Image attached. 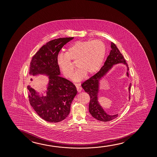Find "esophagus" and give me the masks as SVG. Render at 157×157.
Returning a JSON list of instances; mask_svg holds the SVG:
<instances>
[{"instance_id":"obj_1","label":"esophagus","mask_w":157,"mask_h":157,"mask_svg":"<svg viewBox=\"0 0 157 157\" xmlns=\"http://www.w3.org/2000/svg\"><path fill=\"white\" fill-rule=\"evenodd\" d=\"M80 85L79 84H76L75 85V86H76V87H77V89L78 92H80L82 90V87L81 86H80Z\"/></svg>"}]
</instances>
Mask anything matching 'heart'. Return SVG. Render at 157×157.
Here are the masks:
<instances>
[{
    "mask_svg": "<svg viewBox=\"0 0 157 157\" xmlns=\"http://www.w3.org/2000/svg\"><path fill=\"white\" fill-rule=\"evenodd\" d=\"M106 53V45L101 40L77 41L67 49L66 54L57 57V64L65 77L69 78L75 66L71 60L77 62L78 69L73 75L74 82H80L87 73L91 75L99 70Z\"/></svg>",
    "mask_w": 157,
    "mask_h": 157,
    "instance_id": "1",
    "label": "heart"
}]
</instances>
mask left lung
I'll return each mask as SVG.
<instances>
[{
    "instance_id": "left-lung-1",
    "label": "left lung",
    "mask_w": 157,
    "mask_h": 157,
    "mask_svg": "<svg viewBox=\"0 0 157 157\" xmlns=\"http://www.w3.org/2000/svg\"><path fill=\"white\" fill-rule=\"evenodd\" d=\"M111 48L112 50L110 52L109 55L108 56L104 65L101 67L100 71L82 84V87L84 90L90 96L89 112L94 118L102 122H108L112 120L117 117L118 114L110 115L107 114L100 105L98 99L100 80L109 71L113 65L119 63H122L127 66V77H129V67L122 55L116 45L113 42H111ZM131 86L130 83L128 88L129 93ZM129 98L130 99V95Z\"/></svg>"
}]
</instances>
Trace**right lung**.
<instances>
[{
    "instance_id": "obj_1",
    "label": "right lung",
    "mask_w": 157,
    "mask_h": 157,
    "mask_svg": "<svg viewBox=\"0 0 157 157\" xmlns=\"http://www.w3.org/2000/svg\"><path fill=\"white\" fill-rule=\"evenodd\" d=\"M74 37L55 39L43 45L33 57L29 71V80L35 75L48 76L46 96H40L32 87L28 85L30 105L44 120L57 123L67 118L71 103L77 90L72 82L60 77L57 64L58 53L63 47Z\"/></svg>"
}]
</instances>
